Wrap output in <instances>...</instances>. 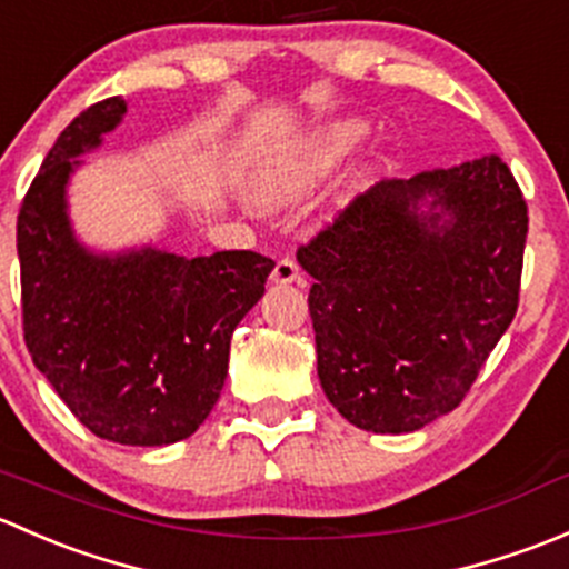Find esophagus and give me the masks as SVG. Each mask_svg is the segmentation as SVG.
Segmentation results:
<instances>
[{"label": "esophagus", "mask_w": 569, "mask_h": 569, "mask_svg": "<svg viewBox=\"0 0 569 569\" xmlns=\"http://www.w3.org/2000/svg\"><path fill=\"white\" fill-rule=\"evenodd\" d=\"M271 279L277 284H292V282H301V271H298L296 260H290V257H282V260L277 262V268H273Z\"/></svg>", "instance_id": "esophagus-1"}]
</instances>
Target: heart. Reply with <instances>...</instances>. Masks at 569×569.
Returning <instances> with one entry per match:
<instances>
[{
    "mask_svg": "<svg viewBox=\"0 0 569 569\" xmlns=\"http://www.w3.org/2000/svg\"><path fill=\"white\" fill-rule=\"evenodd\" d=\"M361 137V126L356 122H337L328 126L318 137V142L309 148L307 156L301 158H284V161L271 163L262 169L260 180L254 186L257 202L266 208H284V204L296 202L309 191V186L326 174L331 163L348 153Z\"/></svg>",
    "mask_w": 569,
    "mask_h": 569,
    "instance_id": "obj_1",
    "label": "heart"
}]
</instances>
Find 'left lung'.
Instances as JSON below:
<instances>
[{"label":"left lung","instance_id":"1","mask_svg":"<svg viewBox=\"0 0 569 569\" xmlns=\"http://www.w3.org/2000/svg\"><path fill=\"white\" fill-rule=\"evenodd\" d=\"M526 232L499 156L356 197L296 254L328 402L391 436L455 411L518 312Z\"/></svg>","mask_w":569,"mask_h":569}]
</instances>
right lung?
Instances as JSON below:
<instances>
[{"label": "right lung", "instance_id": "1", "mask_svg": "<svg viewBox=\"0 0 569 569\" xmlns=\"http://www.w3.org/2000/svg\"><path fill=\"white\" fill-rule=\"evenodd\" d=\"M128 103L107 98L60 133L21 202L23 339L70 413L126 447L183 441L213 411L230 339L277 262L257 251L180 257L92 251L68 216L70 174L101 148Z\"/></svg>", "mask_w": 569, "mask_h": 569}]
</instances>
